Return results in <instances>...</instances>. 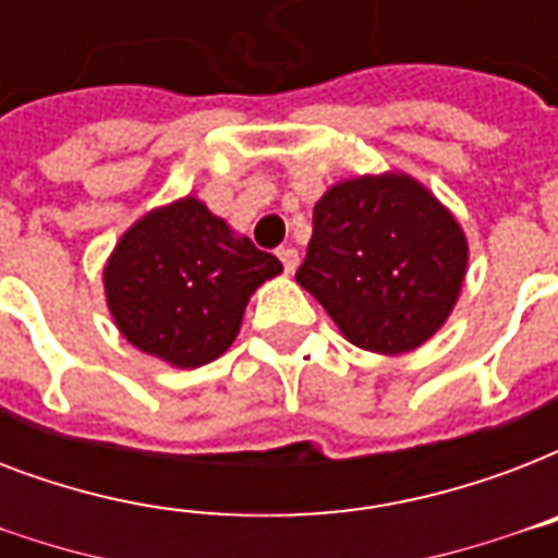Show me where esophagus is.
<instances>
[{
  "label": "esophagus",
  "instance_id": "1",
  "mask_svg": "<svg viewBox=\"0 0 558 558\" xmlns=\"http://www.w3.org/2000/svg\"><path fill=\"white\" fill-rule=\"evenodd\" d=\"M278 257H280V263H283V269H287V271H295L298 260H301V257H298V248H292V245H283V248L278 252Z\"/></svg>",
  "mask_w": 558,
  "mask_h": 558
}]
</instances>
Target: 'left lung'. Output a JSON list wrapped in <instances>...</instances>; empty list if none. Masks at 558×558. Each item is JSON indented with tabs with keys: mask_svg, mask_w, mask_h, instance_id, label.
<instances>
[{
	"mask_svg": "<svg viewBox=\"0 0 558 558\" xmlns=\"http://www.w3.org/2000/svg\"><path fill=\"white\" fill-rule=\"evenodd\" d=\"M466 257L449 210L414 179L385 173L324 193L295 280L356 348L393 356L440 330Z\"/></svg>",
	"mask_w": 558,
	"mask_h": 558,
	"instance_id": "left-lung-1",
	"label": "left lung"
}]
</instances>
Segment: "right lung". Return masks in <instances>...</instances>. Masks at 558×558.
<instances>
[{
    "instance_id": "add662e5",
    "label": "right lung",
    "mask_w": 558,
    "mask_h": 558,
    "mask_svg": "<svg viewBox=\"0 0 558 558\" xmlns=\"http://www.w3.org/2000/svg\"><path fill=\"white\" fill-rule=\"evenodd\" d=\"M280 271L275 254L234 236L226 219L187 196L121 236L104 287L130 344L177 367H199L231 348L252 292Z\"/></svg>"
}]
</instances>
